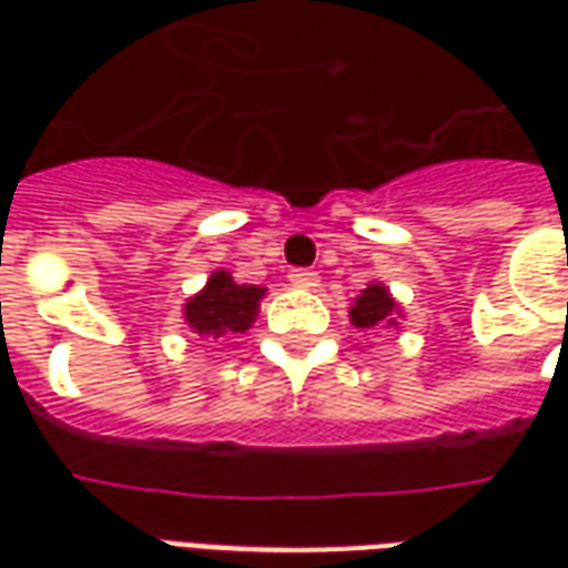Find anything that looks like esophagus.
Masks as SVG:
<instances>
[{"instance_id":"1","label":"esophagus","mask_w":568,"mask_h":568,"mask_svg":"<svg viewBox=\"0 0 568 568\" xmlns=\"http://www.w3.org/2000/svg\"><path fill=\"white\" fill-rule=\"evenodd\" d=\"M288 283L295 285V288H313V285L320 283V276L310 267H295V271L288 273Z\"/></svg>"}]
</instances>
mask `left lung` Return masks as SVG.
Masks as SVG:
<instances>
[{"label": "left lung", "instance_id": "8db88e82", "mask_svg": "<svg viewBox=\"0 0 568 568\" xmlns=\"http://www.w3.org/2000/svg\"><path fill=\"white\" fill-rule=\"evenodd\" d=\"M395 301L383 285H368L362 297H356V307L349 310V316L356 322V328H374V325H393Z\"/></svg>", "mask_w": 568, "mask_h": 568}]
</instances>
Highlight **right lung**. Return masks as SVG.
Masks as SVG:
<instances>
[{"label":"right lung","mask_w":568,"mask_h":568,"mask_svg":"<svg viewBox=\"0 0 568 568\" xmlns=\"http://www.w3.org/2000/svg\"><path fill=\"white\" fill-rule=\"evenodd\" d=\"M261 297H264L261 285H236L227 273L219 271L212 273L200 295L187 301L185 322L200 337L243 334L255 322Z\"/></svg>","instance_id":"1"}]
</instances>
